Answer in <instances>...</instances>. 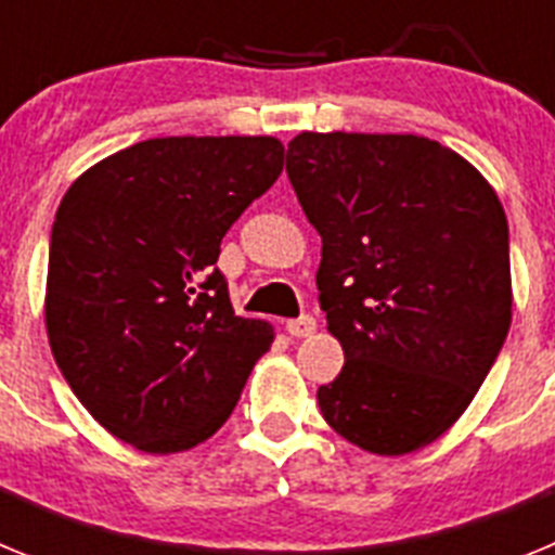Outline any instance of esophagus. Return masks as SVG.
Segmentation results:
<instances>
[{"instance_id":"obj_1","label":"esophagus","mask_w":555,"mask_h":555,"mask_svg":"<svg viewBox=\"0 0 555 555\" xmlns=\"http://www.w3.org/2000/svg\"><path fill=\"white\" fill-rule=\"evenodd\" d=\"M286 331L292 338H306V336H313V331H317V320L313 317H300V320H292L286 322Z\"/></svg>"}]
</instances>
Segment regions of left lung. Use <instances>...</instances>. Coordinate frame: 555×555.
<instances>
[{
  "label": "left lung",
  "instance_id": "8db88e82",
  "mask_svg": "<svg viewBox=\"0 0 555 555\" xmlns=\"http://www.w3.org/2000/svg\"><path fill=\"white\" fill-rule=\"evenodd\" d=\"M286 171L322 235L317 288L345 350L317 391L325 423L375 455L436 442L512 325L498 194L459 152L411 132H300Z\"/></svg>",
  "mask_w": 555,
  "mask_h": 555
}]
</instances>
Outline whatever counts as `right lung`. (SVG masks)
I'll return each instance as SVG.
<instances>
[{"label": "right lung", "mask_w": 555, "mask_h": 555, "mask_svg": "<svg viewBox=\"0 0 555 555\" xmlns=\"http://www.w3.org/2000/svg\"><path fill=\"white\" fill-rule=\"evenodd\" d=\"M281 171L272 135H169L107 155L57 205L49 347L88 414L141 453L210 439L272 347L269 322L235 317L214 263Z\"/></svg>", "instance_id": "obj_1"}]
</instances>
